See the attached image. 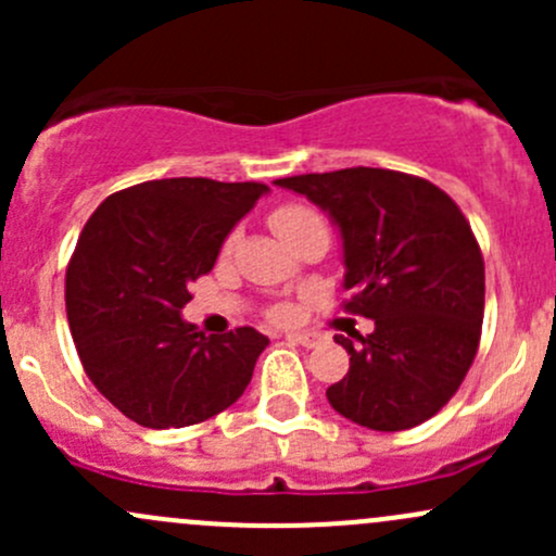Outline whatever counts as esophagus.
Listing matches in <instances>:
<instances>
[{
  "mask_svg": "<svg viewBox=\"0 0 556 556\" xmlns=\"http://www.w3.org/2000/svg\"><path fill=\"white\" fill-rule=\"evenodd\" d=\"M285 339L290 341V344H299V346H306V350H312V346H317L319 341L314 339V336H306V333H288Z\"/></svg>",
  "mask_w": 556,
  "mask_h": 556,
  "instance_id": "obj_1",
  "label": "esophagus"
}]
</instances>
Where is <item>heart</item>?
<instances>
[{
    "mask_svg": "<svg viewBox=\"0 0 556 556\" xmlns=\"http://www.w3.org/2000/svg\"><path fill=\"white\" fill-rule=\"evenodd\" d=\"M268 223H271L274 233H277L279 239H282L285 244H293L295 237L299 233H304L306 228H317V226H325L323 217L317 215V212L312 210V206H304V204H285V206H277V210L268 215ZM233 244V237L226 239V250H231ZM290 309H285V306H279V309L271 312V317L277 319V323H288L290 319Z\"/></svg>",
    "mask_w": 556,
    "mask_h": 556,
    "instance_id": "1",
    "label": "heart"
}]
</instances>
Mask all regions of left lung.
<instances>
[{
  "mask_svg": "<svg viewBox=\"0 0 556 556\" xmlns=\"http://www.w3.org/2000/svg\"><path fill=\"white\" fill-rule=\"evenodd\" d=\"M323 206L344 239V312L374 333L333 336L350 371L328 387L341 417L408 430L439 414L473 366L484 319V257L470 223L439 185L414 174L339 169L277 179Z\"/></svg>",
  "mask_w": 556,
  "mask_h": 556,
  "instance_id": "left-lung-1",
  "label": "left lung"
}]
</instances>
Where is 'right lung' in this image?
I'll return each mask as SVG.
<instances>
[{"mask_svg": "<svg viewBox=\"0 0 556 556\" xmlns=\"http://www.w3.org/2000/svg\"><path fill=\"white\" fill-rule=\"evenodd\" d=\"M263 182L150 179L106 195L66 266V319L93 387L142 428H188L242 397L268 339L179 317Z\"/></svg>", "mask_w": 556, "mask_h": 556, "instance_id": "1", "label": "right lung"}]
</instances>
